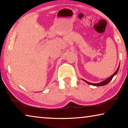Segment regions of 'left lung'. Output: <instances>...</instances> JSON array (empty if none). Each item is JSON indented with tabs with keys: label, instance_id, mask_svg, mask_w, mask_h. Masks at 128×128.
I'll use <instances>...</instances> for the list:
<instances>
[{
	"label": "left lung",
	"instance_id": "8db88e82",
	"mask_svg": "<svg viewBox=\"0 0 128 128\" xmlns=\"http://www.w3.org/2000/svg\"><path fill=\"white\" fill-rule=\"evenodd\" d=\"M119 68H120V64H119V66L118 67V68L117 69V70H116V72H114L113 74H112V76H111L109 78H108L107 79H106V80H104V81H103L102 82H99V83H98V84H92V83H90V82H88L87 81H85V80H83L84 81L86 82V83L89 84V85H92V86H104V85H107V84H108L109 82L111 81L112 79L113 78V77L115 76L117 73H118V69H119Z\"/></svg>",
	"mask_w": 128,
	"mask_h": 128
}]
</instances>
